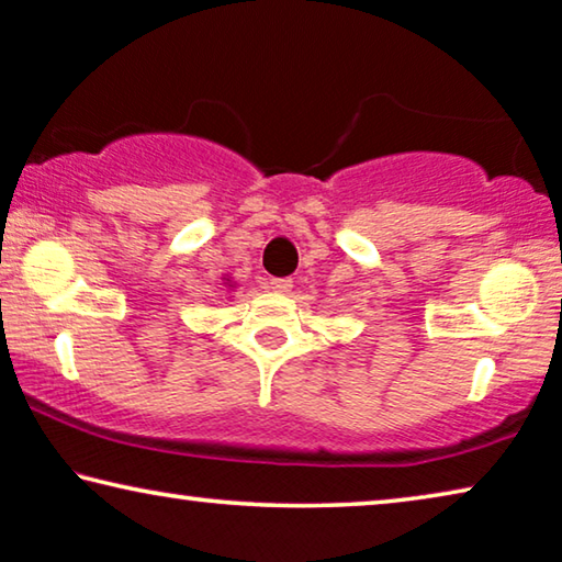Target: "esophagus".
Masks as SVG:
<instances>
[{
    "label": "esophagus",
    "mask_w": 562,
    "mask_h": 562,
    "mask_svg": "<svg viewBox=\"0 0 562 562\" xmlns=\"http://www.w3.org/2000/svg\"><path fill=\"white\" fill-rule=\"evenodd\" d=\"M262 288L272 290V292H290L292 290V280H288V278H265Z\"/></svg>",
    "instance_id": "1"
}]
</instances>
